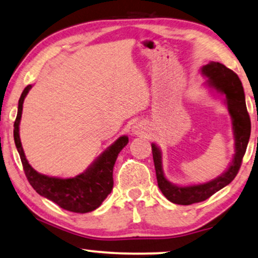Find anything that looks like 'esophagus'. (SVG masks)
<instances>
[{
    "mask_svg": "<svg viewBox=\"0 0 258 258\" xmlns=\"http://www.w3.org/2000/svg\"><path fill=\"white\" fill-rule=\"evenodd\" d=\"M132 133H133V135H135V136H143L144 133H146V126H145V123L137 122L136 125H133Z\"/></svg>",
    "mask_w": 258,
    "mask_h": 258,
    "instance_id": "esophagus-1",
    "label": "esophagus"
}]
</instances>
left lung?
<instances>
[{"instance_id":"obj_1","label":"left lung","mask_w":258,"mask_h":258,"mask_svg":"<svg viewBox=\"0 0 258 258\" xmlns=\"http://www.w3.org/2000/svg\"><path fill=\"white\" fill-rule=\"evenodd\" d=\"M202 73L208 78L207 84L219 93L225 94L229 113L232 118V130L235 135V156L229 169L222 176L208 183L190 186H178L170 183L164 176L161 166V152L156 144H152V154L158 186L163 195L174 204L190 205L210 198L212 195L231 183L238 173L242 159L248 146L251 122L245 105V95L242 82L235 72L219 62H210L202 67Z\"/></svg>"}]
</instances>
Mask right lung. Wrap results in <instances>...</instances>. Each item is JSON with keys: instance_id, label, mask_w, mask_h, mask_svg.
Returning <instances> with one entry per match:
<instances>
[{"instance_id": "add662e5", "label": "right lung", "mask_w": 258, "mask_h": 258, "mask_svg": "<svg viewBox=\"0 0 258 258\" xmlns=\"http://www.w3.org/2000/svg\"><path fill=\"white\" fill-rule=\"evenodd\" d=\"M30 88L32 85H28L23 89L19 100L16 120L14 122V140L27 179L37 194L54 202L64 210L77 214H86L95 210L111 194L113 188V166L120 151L128 143V138L126 136L120 137L86 170V172L74 178L62 179L36 172L26 159L19 133L23 101Z\"/></svg>"}]
</instances>
